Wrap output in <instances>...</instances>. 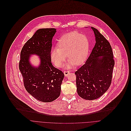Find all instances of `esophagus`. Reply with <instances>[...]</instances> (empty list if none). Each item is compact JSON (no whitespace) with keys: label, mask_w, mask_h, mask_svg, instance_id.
<instances>
[{"label":"esophagus","mask_w":131,"mask_h":131,"mask_svg":"<svg viewBox=\"0 0 131 131\" xmlns=\"http://www.w3.org/2000/svg\"><path fill=\"white\" fill-rule=\"evenodd\" d=\"M69 73H70V71H65L64 72V75H65V76L66 77H67L68 75V74H69Z\"/></svg>","instance_id":"obj_1"}]
</instances>
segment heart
Here are the masks:
<instances>
[{"label": "heart", "mask_w": 131, "mask_h": 131, "mask_svg": "<svg viewBox=\"0 0 131 131\" xmlns=\"http://www.w3.org/2000/svg\"><path fill=\"white\" fill-rule=\"evenodd\" d=\"M57 47L51 50L52 61L58 68L61 67L66 59L69 60L66 67L70 68L74 64L80 66L86 60L89 51V42L87 38L76 31L62 35L58 40Z\"/></svg>", "instance_id": "1"}]
</instances>
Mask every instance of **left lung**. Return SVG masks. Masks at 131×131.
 Segmentation results:
<instances>
[{
	"mask_svg": "<svg viewBox=\"0 0 131 131\" xmlns=\"http://www.w3.org/2000/svg\"><path fill=\"white\" fill-rule=\"evenodd\" d=\"M96 43L85 63L75 72L77 92L82 98L93 100L101 97L112 83L115 65L111 45L94 27Z\"/></svg>",
	"mask_w": 131,
	"mask_h": 131,
	"instance_id": "8db88e82",
	"label": "left lung"
}]
</instances>
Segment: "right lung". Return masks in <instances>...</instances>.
<instances>
[{
  "label": "right lung",
  "mask_w": 131,
  "mask_h": 131,
  "mask_svg": "<svg viewBox=\"0 0 131 131\" xmlns=\"http://www.w3.org/2000/svg\"><path fill=\"white\" fill-rule=\"evenodd\" d=\"M56 32L55 28L38 30L24 44L20 51L19 69L27 91L37 100L50 102L57 99L61 92L64 73L51 62L52 39ZM40 56L39 67H32L29 61L30 56Z\"/></svg>",
  "instance_id": "add662e5"
}]
</instances>
